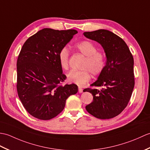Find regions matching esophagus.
Returning <instances> with one entry per match:
<instances>
[{
    "label": "esophagus",
    "instance_id": "34e87169",
    "mask_svg": "<svg viewBox=\"0 0 150 150\" xmlns=\"http://www.w3.org/2000/svg\"><path fill=\"white\" fill-rule=\"evenodd\" d=\"M78 92H79V93H82L83 92V88L81 87H79L78 88Z\"/></svg>",
    "mask_w": 150,
    "mask_h": 150
}]
</instances>
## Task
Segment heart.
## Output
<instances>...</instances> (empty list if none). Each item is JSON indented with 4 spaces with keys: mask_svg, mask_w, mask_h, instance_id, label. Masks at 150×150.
<instances>
[{
    "mask_svg": "<svg viewBox=\"0 0 150 150\" xmlns=\"http://www.w3.org/2000/svg\"><path fill=\"white\" fill-rule=\"evenodd\" d=\"M74 48L83 55L85 58L83 63L82 71H71L67 74L69 82L79 86H83L91 79V73L94 76L101 74L106 66V55L103 52L97 51L98 48L94 43L84 40L74 44ZM58 61L61 67L67 70L69 67V52L66 47H63L58 52Z\"/></svg>",
    "mask_w": 150,
    "mask_h": 150,
    "instance_id": "obj_1",
    "label": "heart"
}]
</instances>
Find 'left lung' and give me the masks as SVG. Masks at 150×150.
<instances>
[{
	"label": "left lung",
	"mask_w": 150,
	"mask_h": 150,
	"mask_svg": "<svg viewBox=\"0 0 150 150\" xmlns=\"http://www.w3.org/2000/svg\"><path fill=\"white\" fill-rule=\"evenodd\" d=\"M86 38L99 42L105 50L106 64L98 79L86 88L93 101L86 106L89 114L98 119H111L120 114L131 98L135 85L134 58L125 42L108 30L85 32Z\"/></svg>",
	"instance_id": "obj_1"
}]
</instances>
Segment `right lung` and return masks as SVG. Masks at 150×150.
Segmentation results:
<instances>
[{
  "instance_id": "obj_1",
  "label": "right lung",
  "mask_w": 150,
  "mask_h": 150,
  "mask_svg": "<svg viewBox=\"0 0 150 150\" xmlns=\"http://www.w3.org/2000/svg\"><path fill=\"white\" fill-rule=\"evenodd\" d=\"M78 33L75 29L44 28L25 42L16 62V90L30 115L40 120L55 117L64 110L78 86L64 84L58 52Z\"/></svg>"
}]
</instances>
